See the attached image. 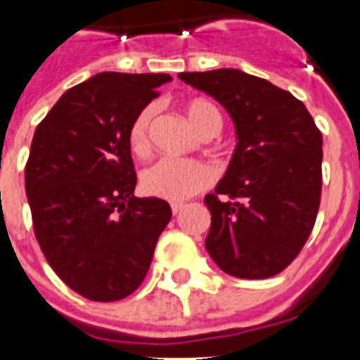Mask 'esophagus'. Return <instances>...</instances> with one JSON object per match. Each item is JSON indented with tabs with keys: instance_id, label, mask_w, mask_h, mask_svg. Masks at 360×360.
<instances>
[{
	"instance_id": "obj_1",
	"label": "esophagus",
	"mask_w": 360,
	"mask_h": 360,
	"mask_svg": "<svg viewBox=\"0 0 360 360\" xmlns=\"http://www.w3.org/2000/svg\"><path fill=\"white\" fill-rule=\"evenodd\" d=\"M183 209H185V203H172V213L174 214H177Z\"/></svg>"
}]
</instances>
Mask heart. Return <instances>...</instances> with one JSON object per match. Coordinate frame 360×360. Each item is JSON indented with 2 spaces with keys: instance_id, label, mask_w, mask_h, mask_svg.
Instances as JSON below:
<instances>
[{
  "instance_id": "heart-1",
  "label": "heart",
  "mask_w": 360,
  "mask_h": 360,
  "mask_svg": "<svg viewBox=\"0 0 360 360\" xmlns=\"http://www.w3.org/2000/svg\"><path fill=\"white\" fill-rule=\"evenodd\" d=\"M155 106L149 104L138 112L129 130V141L136 155H146L149 149V127L155 117ZM185 114L188 123L200 136H214L222 127L219 106L207 98H194L186 103ZM213 169L198 160L162 158L141 174V188L147 196L160 198L166 202L181 203L211 186Z\"/></svg>"
}]
</instances>
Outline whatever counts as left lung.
Masks as SVG:
<instances>
[{
	"instance_id": "obj_1",
	"label": "left lung",
	"mask_w": 360,
	"mask_h": 360,
	"mask_svg": "<svg viewBox=\"0 0 360 360\" xmlns=\"http://www.w3.org/2000/svg\"><path fill=\"white\" fill-rule=\"evenodd\" d=\"M219 101L236 124L237 146L224 177L205 196V248L224 273L269 278L307 243L321 200L323 138L290 91L237 69L181 72Z\"/></svg>"
}]
</instances>
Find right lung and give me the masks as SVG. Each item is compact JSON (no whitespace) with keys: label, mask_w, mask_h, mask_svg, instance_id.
<instances>
[{"label":"right lung","mask_w":360,"mask_h":360,"mask_svg":"<svg viewBox=\"0 0 360 360\" xmlns=\"http://www.w3.org/2000/svg\"><path fill=\"white\" fill-rule=\"evenodd\" d=\"M169 75L101 72L70 87L39 123L25 194L42 254L89 301L124 299L143 282L172 219L168 202L136 198L129 130Z\"/></svg>","instance_id":"1"}]
</instances>
